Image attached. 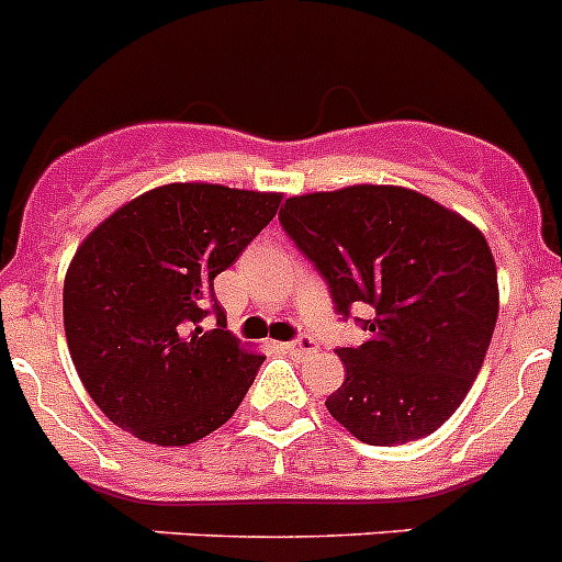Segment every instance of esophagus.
I'll return each mask as SVG.
<instances>
[{
    "label": "esophagus",
    "instance_id": "esophagus-1",
    "mask_svg": "<svg viewBox=\"0 0 562 562\" xmlns=\"http://www.w3.org/2000/svg\"><path fill=\"white\" fill-rule=\"evenodd\" d=\"M284 348L292 353V357H308V353L317 351V339L308 337V334H301V337H295L292 342H286Z\"/></svg>",
    "mask_w": 562,
    "mask_h": 562
}]
</instances>
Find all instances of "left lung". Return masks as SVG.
Segmentation results:
<instances>
[{"label":"left lung","instance_id":"1","mask_svg":"<svg viewBox=\"0 0 562 562\" xmlns=\"http://www.w3.org/2000/svg\"><path fill=\"white\" fill-rule=\"evenodd\" d=\"M284 234L328 284L337 315L368 331L337 348L345 382L331 418L370 446L431 435L454 415L485 362L498 317L485 236L454 211L401 187L290 198Z\"/></svg>","mask_w":562,"mask_h":562}]
</instances>
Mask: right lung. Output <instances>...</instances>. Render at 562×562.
<instances>
[{
	"instance_id": "obj_1",
	"label": "right lung",
	"mask_w": 562,
	"mask_h": 562,
	"mask_svg": "<svg viewBox=\"0 0 562 562\" xmlns=\"http://www.w3.org/2000/svg\"><path fill=\"white\" fill-rule=\"evenodd\" d=\"M281 194L169 183L77 247L64 284L71 362L111 424L187 446L225 424L265 357L225 331L214 278L276 217ZM214 316L217 329H205Z\"/></svg>"
}]
</instances>
